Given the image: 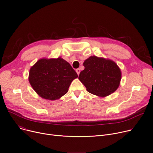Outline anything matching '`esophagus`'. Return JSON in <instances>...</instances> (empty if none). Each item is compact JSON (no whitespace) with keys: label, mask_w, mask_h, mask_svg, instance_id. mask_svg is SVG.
I'll list each match as a JSON object with an SVG mask.
<instances>
[{"label":"esophagus","mask_w":153,"mask_h":153,"mask_svg":"<svg viewBox=\"0 0 153 153\" xmlns=\"http://www.w3.org/2000/svg\"><path fill=\"white\" fill-rule=\"evenodd\" d=\"M76 73H77V74H78V75H79V73H80V69H76Z\"/></svg>","instance_id":"esophagus-1"}]
</instances>
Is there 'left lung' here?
Masks as SVG:
<instances>
[{
	"label": "left lung",
	"instance_id": "8db88e82",
	"mask_svg": "<svg viewBox=\"0 0 153 153\" xmlns=\"http://www.w3.org/2000/svg\"><path fill=\"white\" fill-rule=\"evenodd\" d=\"M84 66L79 79L89 93L104 98L119 87L121 72L113 60L93 55L84 61Z\"/></svg>",
	"mask_w": 153,
	"mask_h": 153
}]
</instances>
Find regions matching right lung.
Masks as SVG:
<instances>
[{"mask_svg": "<svg viewBox=\"0 0 153 153\" xmlns=\"http://www.w3.org/2000/svg\"><path fill=\"white\" fill-rule=\"evenodd\" d=\"M78 77L68 62L57 59H41L30 69L29 81L35 91L43 99L55 101L68 91Z\"/></svg>", "mask_w": 153, "mask_h": 153, "instance_id": "obj_1", "label": "right lung"}]
</instances>
